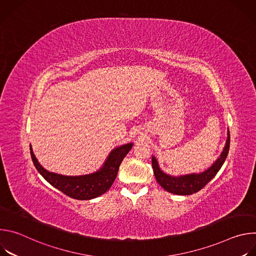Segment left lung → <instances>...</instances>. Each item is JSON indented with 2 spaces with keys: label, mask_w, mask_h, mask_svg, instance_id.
<instances>
[{
  "label": "left lung",
  "mask_w": 256,
  "mask_h": 256,
  "mask_svg": "<svg viewBox=\"0 0 256 256\" xmlns=\"http://www.w3.org/2000/svg\"><path fill=\"white\" fill-rule=\"evenodd\" d=\"M230 148V132L228 130L227 132V140L226 144L214 163L208 167L206 170L200 173H190L173 176L165 173L161 170L158 160L155 156H152V166L154 170V174L158 184L168 192L178 194V196H190L198 192L202 188L206 186L208 182L214 177V175L221 169L224 164L227 155L229 153Z\"/></svg>",
  "instance_id": "left-lung-1"
}]
</instances>
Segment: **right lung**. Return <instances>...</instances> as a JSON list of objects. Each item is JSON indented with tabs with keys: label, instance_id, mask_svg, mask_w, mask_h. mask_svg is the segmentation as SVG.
I'll use <instances>...</instances> for the list:
<instances>
[{
	"label": "right lung",
	"instance_id": "obj_1",
	"mask_svg": "<svg viewBox=\"0 0 256 256\" xmlns=\"http://www.w3.org/2000/svg\"><path fill=\"white\" fill-rule=\"evenodd\" d=\"M132 146V142L118 146L108 154L100 169L93 173L76 176L62 175L44 169L33 154L31 144L30 154L35 168L50 184L72 198L88 200L100 196L112 188L116 178L120 165Z\"/></svg>",
	"mask_w": 256,
	"mask_h": 256
}]
</instances>
